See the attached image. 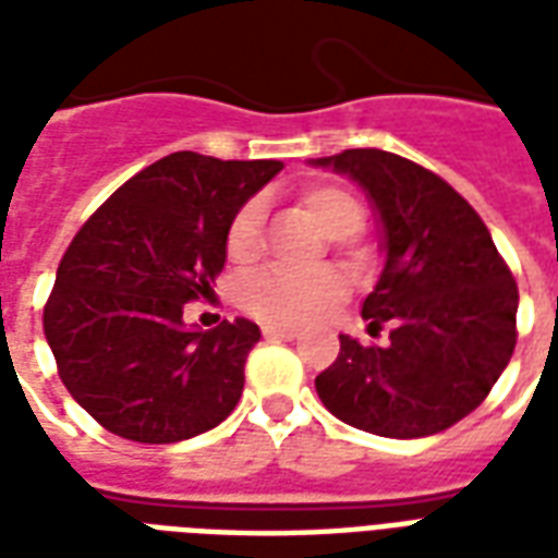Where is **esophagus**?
<instances>
[{"label": "esophagus", "mask_w": 558, "mask_h": 558, "mask_svg": "<svg viewBox=\"0 0 558 558\" xmlns=\"http://www.w3.org/2000/svg\"><path fill=\"white\" fill-rule=\"evenodd\" d=\"M263 335L268 340H295L299 338V331L295 328H287V326H263Z\"/></svg>", "instance_id": "34e87169"}]
</instances>
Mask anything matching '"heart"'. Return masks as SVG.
I'll return each instance as SVG.
<instances>
[{"mask_svg":"<svg viewBox=\"0 0 558 558\" xmlns=\"http://www.w3.org/2000/svg\"><path fill=\"white\" fill-rule=\"evenodd\" d=\"M299 203L316 220V227L335 242L352 239L364 227L362 199L340 184H311L299 194ZM263 220L266 208L259 199L244 203L232 215L227 227V256L235 266H251L263 254ZM340 295L343 283L338 275H290L271 268L244 283L242 304L256 319L295 326L328 311Z\"/></svg>","mask_w":558,"mask_h":558,"instance_id":"b5f03b06","label":"heart"}]
</instances>
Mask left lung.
<instances>
[{"instance_id": "obj_1", "label": "left lung", "mask_w": 558, "mask_h": 558, "mask_svg": "<svg viewBox=\"0 0 558 558\" xmlns=\"http://www.w3.org/2000/svg\"><path fill=\"white\" fill-rule=\"evenodd\" d=\"M350 175L383 230V275L362 316L388 343L340 335L316 376L326 410L350 427L421 439L478 410L511 362L517 283L478 211L436 172L383 148H347L311 160Z\"/></svg>"}]
</instances>
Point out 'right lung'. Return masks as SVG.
I'll use <instances>...</instances> for the list:
<instances>
[{
	"label": "right lung",
	"instance_id": "1",
	"mask_svg": "<svg viewBox=\"0 0 558 558\" xmlns=\"http://www.w3.org/2000/svg\"><path fill=\"white\" fill-rule=\"evenodd\" d=\"M280 167L172 151L128 179L68 244L44 335L71 398L101 427L167 445L235 410L259 328L239 316L199 331L184 326V304L215 292L232 215Z\"/></svg>",
	"mask_w": 558,
	"mask_h": 558
}]
</instances>
